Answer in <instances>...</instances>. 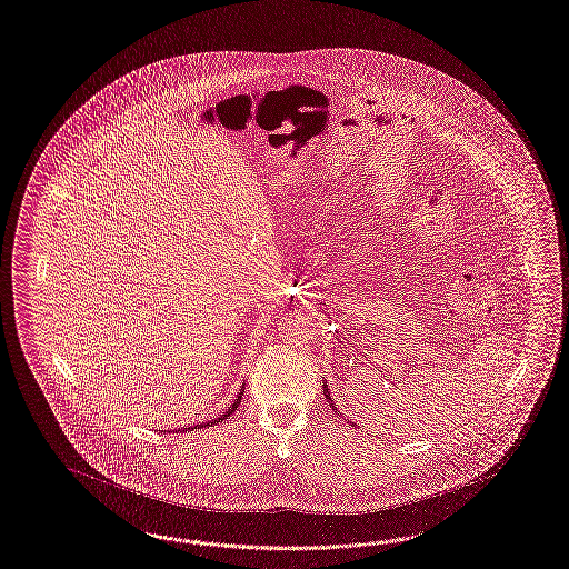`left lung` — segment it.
I'll return each instance as SVG.
<instances>
[{
  "mask_svg": "<svg viewBox=\"0 0 569 569\" xmlns=\"http://www.w3.org/2000/svg\"><path fill=\"white\" fill-rule=\"evenodd\" d=\"M323 393H326V400L330 402V407H332V410H337V405H335V400H332V396H330V391H328V386H323ZM347 423H351L349 419H347ZM353 428H356V423H351Z\"/></svg>",
  "mask_w": 569,
  "mask_h": 569,
  "instance_id": "8db88e82",
  "label": "left lung"
}]
</instances>
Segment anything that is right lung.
Returning <instances> with one entry per match:
<instances>
[{
  "instance_id": "1",
  "label": "right lung",
  "mask_w": 569,
  "mask_h": 569,
  "mask_svg": "<svg viewBox=\"0 0 569 569\" xmlns=\"http://www.w3.org/2000/svg\"><path fill=\"white\" fill-rule=\"evenodd\" d=\"M241 398H243V387L239 389V393H237V398H234V402L228 407L227 412L224 415H220V417H216V419H211V421H207L204 426H216V423H220V421H224V419H230V415L234 412V410L239 409V405H241ZM199 426H188V428H183V430H197ZM180 432V430H178Z\"/></svg>"
}]
</instances>
